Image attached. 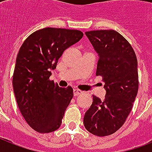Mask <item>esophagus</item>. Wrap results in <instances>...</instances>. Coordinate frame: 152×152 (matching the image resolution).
I'll return each mask as SVG.
<instances>
[{"mask_svg": "<svg viewBox=\"0 0 152 152\" xmlns=\"http://www.w3.org/2000/svg\"><path fill=\"white\" fill-rule=\"evenodd\" d=\"M80 94H82V91L80 90H78V89H74L73 90V95L76 97V96H78V95H80Z\"/></svg>", "mask_w": 152, "mask_h": 152, "instance_id": "1", "label": "esophagus"}]
</instances>
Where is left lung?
Instances as JSON below:
<instances>
[{
    "label": "left lung",
    "mask_w": 152,
    "mask_h": 152,
    "mask_svg": "<svg viewBox=\"0 0 152 152\" xmlns=\"http://www.w3.org/2000/svg\"><path fill=\"white\" fill-rule=\"evenodd\" d=\"M85 34L99 56L96 76H102L106 93L102 100L93 95L83 124L91 133L105 137L118 131L132 110L139 87L137 56L129 42L116 31Z\"/></svg>",
    "instance_id": "left-lung-1"
}]
</instances>
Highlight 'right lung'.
<instances>
[{
	"label": "right lung",
	"instance_id": "1",
	"mask_svg": "<svg viewBox=\"0 0 152 152\" xmlns=\"http://www.w3.org/2000/svg\"><path fill=\"white\" fill-rule=\"evenodd\" d=\"M83 36L79 30L46 27L25 39L16 57L13 91L20 113L40 133L53 132L61 125L73 97L71 87L62 88L50 80L51 70L64 51Z\"/></svg>",
	"mask_w": 152,
	"mask_h": 152
}]
</instances>
